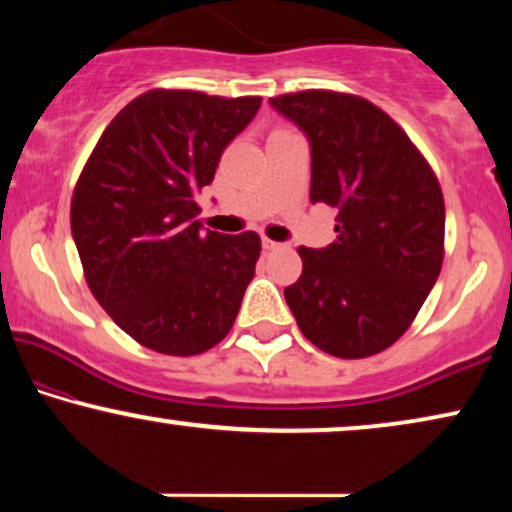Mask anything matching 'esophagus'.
<instances>
[{"label":"esophagus","instance_id":"34e87169","mask_svg":"<svg viewBox=\"0 0 512 512\" xmlns=\"http://www.w3.org/2000/svg\"><path fill=\"white\" fill-rule=\"evenodd\" d=\"M279 247H282V244L275 242V240H268V237H263V249H268V251H275V249H279Z\"/></svg>","mask_w":512,"mask_h":512}]
</instances>
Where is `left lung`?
<instances>
[{
	"label": "left lung",
	"mask_w": 512,
	"mask_h": 512,
	"mask_svg": "<svg viewBox=\"0 0 512 512\" xmlns=\"http://www.w3.org/2000/svg\"><path fill=\"white\" fill-rule=\"evenodd\" d=\"M270 107L303 130L312 205L338 212V240L300 247L284 298L312 345L340 359L377 354L408 331L443 265L445 205L408 135L361 97L303 90Z\"/></svg>",
	"instance_id": "left-lung-1"
}]
</instances>
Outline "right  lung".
I'll return each mask as SVG.
<instances>
[{
  "mask_svg": "<svg viewBox=\"0 0 512 512\" xmlns=\"http://www.w3.org/2000/svg\"><path fill=\"white\" fill-rule=\"evenodd\" d=\"M261 97L149 90L102 132L72 198L86 282L139 345L193 356L226 338L261 237L202 230L195 198Z\"/></svg>",
  "mask_w": 512,
  "mask_h": 512,
  "instance_id": "1",
  "label": "right lung"
}]
</instances>
